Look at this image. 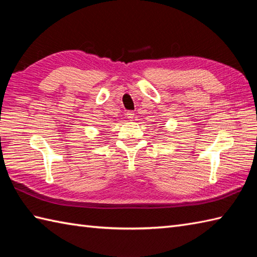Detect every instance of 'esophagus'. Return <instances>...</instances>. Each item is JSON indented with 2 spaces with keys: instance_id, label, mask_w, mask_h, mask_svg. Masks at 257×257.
Wrapping results in <instances>:
<instances>
[{
  "instance_id": "1",
  "label": "esophagus",
  "mask_w": 257,
  "mask_h": 257,
  "mask_svg": "<svg viewBox=\"0 0 257 257\" xmlns=\"http://www.w3.org/2000/svg\"><path fill=\"white\" fill-rule=\"evenodd\" d=\"M127 118L128 119H134L135 118V112L134 111H128L127 112Z\"/></svg>"
}]
</instances>
